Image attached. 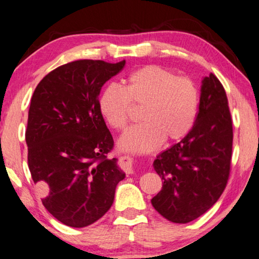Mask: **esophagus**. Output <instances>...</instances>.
<instances>
[{"instance_id":"esophagus-1","label":"esophagus","mask_w":259,"mask_h":259,"mask_svg":"<svg viewBox=\"0 0 259 259\" xmlns=\"http://www.w3.org/2000/svg\"><path fill=\"white\" fill-rule=\"evenodd\" d=\"M120 165L126 174L134 172V161L129 156H121L120 157Z\"/></svg>"}]
</instances>
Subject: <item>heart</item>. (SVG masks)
Segmentation results:
<instances>
[{"label": "heart", "instance_id": "heart-1", "mask_svg": "<svg viewBox=\"0 0 259 259\" xmlns=\"http://www.w3.org/2000/svg\"><path fill=\"white\" fill-rule=\"evenodd\" d=\"M143 107L142 124L134 126L119 140L121 151L147 153L163 140L172 143L190 133L199 108V90L191 78L177 76L157 65H148L130 74L123 88L105 87L98 109L108 126L124 129L131 108Z\"/></svg>", "mask_w": 259, "mask_h": 259}]
</instances>
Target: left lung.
I'll return each mask as SVG.
<instances>
[{"label":"left lung","mask_w":259,"mask_h":259,"mask_svg":"<svg viewBox=\"0 0 259 259\" xmlns=\"http://www.w3.org/2000/svg\"><path fill=\"white\" fill-rule=\"evenodd\" d=\"M233 128L224 87L210 73L201 85L194 125L153 162L162 190L152 205L165 219L186 224L217 202L230 176Z\"/></svg>","instance_id":"1"}]
</instances>
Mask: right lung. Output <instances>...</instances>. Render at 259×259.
Masks as SVG:
<instances>
[{
  "instance_id": "obj_1",
  "label": "right lung",
  "mask_w": 259,
  "mask_h": 259,
  "mask_svg": "<svg viewBox=\"0 0 259 259\" xmlns=\"http://www.w3.org/2000/svg\"><path fill=\"white\" fill-rule=\"evenodd\" d=\"M125 60L72 61L54 69L35 89L28 111V166L52 216L71 227L97 222L112 207L125 174L108 159L114 142L102 114V87Z\"/></svg>"
}]
</instances>
